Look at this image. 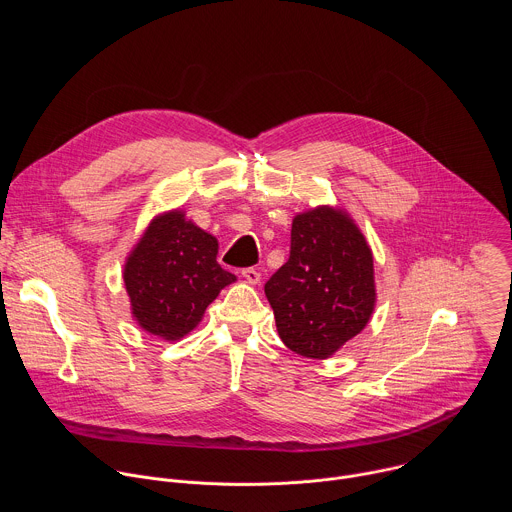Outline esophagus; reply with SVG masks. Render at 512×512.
I'll return each instance as SVG.
<instances>
[{"label": "esophagus", "instance_id": "esophagus-1", "mask_svg": "<svg viewBox=\"0 0 512 512\" xmlns=\"http://www.w3.org/2000/svg\"><path fill=\"white\" fill-rule=\"evenodd\" d=\"M241 275H243L249 283H253V285H257V283L261 281V273H259L255 267H247V269H243V271H241Z\"/></svg>", "mask_w": 512, "mask_h": 512}]
</instances>
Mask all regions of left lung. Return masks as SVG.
<instances>
[{"label":"left lung","mask_w":512,"mask_h":512,"mask_svg":"<svg viewBox=\"0 0 512 512\" xmlns=\"http://www.w3.org/2000/svg\"><path fill=\"white\" fill-rule=\"evenodd\" d=\"M283 344L328 358L375 310L373 253L342 210L322 206L291 223L289 259L265 283Z\"/></svg>","instance_id":"obj_1"}]
</instances>
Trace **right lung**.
<instances>
[{
  "label": "right lung",
  "mask_w": 512,
  "mask_h": 512,
  "mask_svg": "<svg viewBox=\"0 0 512 512\" xmlns=\"http://www.w3.org/2000/svg\"><path fill=\"white\" fill-rule=\"evenodd\" d=\"M216 253V239L180 210L154 218L123 271L137 324L164 340L194 330L208 304L237 279L218 265Z\"/></svg>",
  "instance_id": "1"
}]
</instances>
